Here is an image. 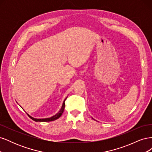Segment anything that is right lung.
<instances>
[{"label":"right lung","instance_id":"1","mask_svg":"<svg viewBox=\"0 0 152 152\" xmlns=\"http://www.w3.org/2000/svg\"><path fill=\"white\" fill-rule=\"evenodd\" d=\"M66 98L64 100V102L63 103V104H62V107L60 109V110L55 115L50 117V118H35L34 117H31L30 115H29L27 113V115L29 116L30 118H31V119H32V120L35 121V122H50V121H55L56 120V119L59 118V117H60L61 116V115L63 114V111H64V109H65V100L66 99Z\"/></svg>","mask_w":152,"mask_h":152}]
</instances>
